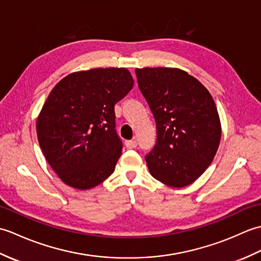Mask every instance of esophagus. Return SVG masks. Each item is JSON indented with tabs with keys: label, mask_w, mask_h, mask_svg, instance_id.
<instances>
[{
	"label": "esophagus",
	"mask_w": 261,
	"mask_h": 261,
	"mask_svg": "<svg viewBox=\"0 0 261 261\" xmlns=\"http://www.w3.org/2000/svg\"><path fill=\"white\" fill-rule=\"evenodd\" d=\"M137 141L136 140H126L125 141V147L129 148V149H134L137 147Z\"/></svg>",
	"instance_id": "34e87169"
}]
</instances>
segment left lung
<instances>
[{
    "label": "left lung",
    "instance_id": "1",
    "mask_svg": "<svg viewBox=\"0 0 261 261\" xmlns=\"http://www.w3.org/2000/svg\"><path fill=\"white\" fill-rule=\"evenodd\" d=\"M136 75L157 126L156 146L146 156L149 173L169 187L191 185L220 145L222 129L214 99L179 68H136Z\"/></svg>",
    "mask_w": 261,
    "mask_h": 261
}]
</instances>
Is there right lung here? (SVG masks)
I'll list each match as a JSON object with an SVG mask.
<instances>
[{
    "mask_svg": "<svg viewBox=\"0 0 261 261\" xmlns=\"http://www.w3.org/2000/svg\"><path fill=\"white\" fill-rule=\"evenodd\" d=\"M126 68L75 71L55 86L37 119L39 145L66 185L86 191L113 174L122 142L114 105L134 87Z\"/></svg>",
    "mask_w": 261,
    "mask_h": 261,
    "instance_id": "obj_1",
    "label": "right lung"
}]
</instances>
